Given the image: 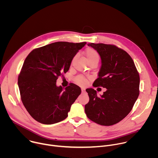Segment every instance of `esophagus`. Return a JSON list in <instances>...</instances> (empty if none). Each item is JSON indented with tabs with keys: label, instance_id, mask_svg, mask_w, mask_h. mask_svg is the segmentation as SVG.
<instances>
[{
	"label": "esophagus",
	"instance_id": "1",
	"mask_svg": "<svg viewBox=\"0 0 158 158\" xmlns=\"http://www.w3.org/2000/svg\"><path fill=\"white\" fill-rule=\"evenodd\" d=\"M81 91H82V93H84V92H85V89L82 88V89H81Z\"/></svg>",
	"mask_w": 158,
	"mask_h": 158
}]
</instances>
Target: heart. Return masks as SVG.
I'll list each match as a JSON object with an SVG mask.
<instances>
[{"label": "heart", "mask_w": 158, "mask_h": 158, "mask_svg": "<svg viewBox=\"0 0 158 158\" xmlns=\"http://www.w3.org/2000/svg\"><path fill=\"white\" fill-rule=\"evenodd\" d=\"M84 54L86 57V59L87 60L89 64L91 63H96L97 64H98L100 59V56L99 53L95 49L93 48H87L85 49L84 52ZM74 60H75V57L73 59L72 62H73ZM75 82L78 85L81 86H85L87 84V79L81 76L76 77L75 78Z\"/></svg>", "instance_id": "1"}]
</instances>
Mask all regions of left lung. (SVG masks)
<instances>
[{
    "label": "left lung",
    "mask_w": 158,
    "mask_h": 158,
    "mask_svg": "<svg viewBox=\"0 0 158 158\" xmlns=\"http://www.w3.org/2000/svg\"><path fill=\"white\" fill-rule=\"evenodd\" d=\"M101 59L99 77L94 87L107 89L98 96L94 89H86L89 97L85 105L87 118L102 126L114 125L132 110L139 94L140 78L131 57L114 45L89 43Z\"/></svg>",
    "instance_id": "8db88e82"
}]
</instances>
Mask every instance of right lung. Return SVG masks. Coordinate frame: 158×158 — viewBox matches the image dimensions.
<instances>
[{
	"instance_id": "right-lung-1",
	"label": "right lung",
	"mask_w": 158,
	"mask_h": 158,
	"mask_svg": "<svg viewBox=\"0 0 158 158\" xmlns=\"http://www.w3.org/2000/svg\"><path fill=\"white\" fill-rule=\"evenodd\" d=\"M85 44L57 42L34 49L25 59L18 77L21 100L39 123L52 124L68 116L81 89L72 83L64 90L56 81L69 71L73 59Z\"/></svg>"
}]
</instances>
